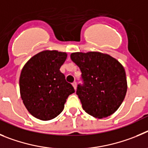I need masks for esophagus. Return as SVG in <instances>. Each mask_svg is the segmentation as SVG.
<instances>
[{
	"mask_svg": "<svg viewBox=\"0 0 148 148\" xmlns=\"http://www.w3.org/2000/svg\"><path fill=\"white\" fill-rule=\"evenodd\" d=\"M72 86H74V89H75V90H76V88H77V82H73Z\"/></svg>",
	"mask_w": 148,
	"mask_h": 148,
	"instance_id": "esophagus-1",
	"label": "esophagus"
}]
</instances>
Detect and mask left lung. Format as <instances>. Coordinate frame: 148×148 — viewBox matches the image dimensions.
Wrapping results in <instances>:
<instances>
[{"mask_svg":"<svg viewBox=\"0 0 148 148\" xmlns=\"http://www.w3.org/2000/svg\"><path fill=\"white\" fill-rule=\"evenodd\" d=\"M71 59L82 72L83 83L77 86L76 93L83 110L99 119L114 114L127 92L122 64L108 54L96 51L72 53Z\"/></svg>","mask_w":148,"mask_h":148,"instance_id":"obj_1","label":"left lung"}]
</instances>
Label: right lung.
<instances>
[{"instance_id":"obj_1","label":"right lung","mask_w":148,"mask_h":148,"mask_svg":"<svg viewBox=\"0 0 148 148\" xmlns=\"http://www.w3.org/2000/svg\"><path fill=\"white\" fill-rule=\"evenodd\" d=\"M67 54L58 51H41L26 62L20 77V92L23 102L37 119L47 121L58 116L68 97L74 93L60 71Z\"/></svg>"}]
</instances>
